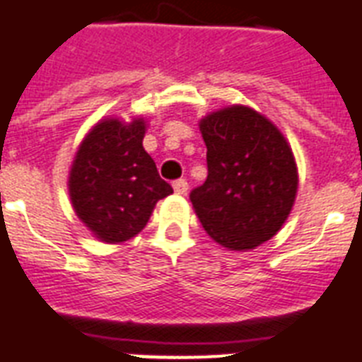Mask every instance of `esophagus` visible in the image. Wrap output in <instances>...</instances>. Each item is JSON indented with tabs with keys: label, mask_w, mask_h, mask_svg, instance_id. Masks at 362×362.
<instances>
[{
	"label": "esophagus",
	"mask_w": 362,
	"mask_h": 362,
	"mask_svg": "<svg viewBox=\"0 0 362 362\" xmlns=\"http://www.w3.org/2000/svg\"><path fill=\"white\" fill-rule=\"evenodd\" d=\"M173 187H175V192L178 193V195H186L187 193V182L184 180V178L173 182Z\"/></svg>",
	"instance_id": "34e87169"
}]
</instances>
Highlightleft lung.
Returning <instances> with one entry per match:
<instances>
[{
  "label": "left lung",
  "mask_w": 362,
  "mask_h": 362,
  "mask_svg": "<svg viewBox=\"0 0 362 362\" xmlns=\"http://www.w3.org/2000/svg\"><path fill=\"white\" fill-rule=\"evenodd\" d=\"M209 176L189 193L209 237L247 252L286 223L298 187L297 163L286 136L257 110L233 105L199 122Z\"/></svg>",
  "instance_id": "left-lung-1"
}]
</instances>
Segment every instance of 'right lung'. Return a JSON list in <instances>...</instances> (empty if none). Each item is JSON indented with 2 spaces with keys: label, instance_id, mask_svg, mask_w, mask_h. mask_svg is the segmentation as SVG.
Returning a JSON list of instances; mask_svg holds the SVG:
<instances>
[{
  "label": "right lung",
  "instance_id": "1",
  "mask_svg": "<svg viewBox=\"0 0 362 362\" xmlns=\"http://www.w3.org/2000/svg\"><path fill=\"white\" fill-rule=\"evenodd\" d=\"M144 133L142 118H105L76 150L67 182L71 204L99 240L120 244L139 235L156 203L173 193L142 146Z\"/></svg>",
  "mask_w": 362,
  "mask_h": 362
}]
</instances>
